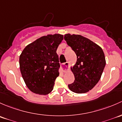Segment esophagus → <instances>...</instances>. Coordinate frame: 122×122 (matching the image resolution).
<instances>
[{
	"label": "esophagus",
	"instance_id": "34e87169",
	"mask_svg": "<svg viewBox=\"0 0 122 122\" xmlns=\"http://www.w3.org/2000/svg\"><path fill=\"white\" fill-rule=\"evenodd\" d=\"M61 69H62V71L63 72H65V71H67L69 69V63H64L62 65V66H61Z\"/></svg>",
	"mask_w": 122,
	"mask_h": 122
}]
</instances>
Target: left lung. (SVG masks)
Wrapping results in <instances>:
<instances>
[{
	"instance_id": "obj_1",
	"label": "left lung",
	"mask_w": 122,
	"mask_h": 122,
	"mask_svg": "<svg viewBox=\"0 0 122 122\" xmlns=\"http://www.w3.org/2000/svg\"><path fill=\"white\" fill-rule=\"evenodd\" d=\"M64 39L77 56L76 65L71 68L75 81L68 85L69 88L76 93L87 92L101 77L106 65L103 51L96 43L80 35L66 34Z\"/></svg>"
}]
</instances>
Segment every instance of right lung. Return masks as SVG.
<instances>
[{"mask_svg": "<svg viewBox=\"0 0 122 122\" xmlns=\"http://www.w3.org/2000/svg\"><path fill=\"white\" fill-rule=\"evenodd\" d=\"M63 39L59 34L43 36L27 45L21 53V74L32 92L45 95L53 89L61 66L56 51Z\"/></svg>", "mask_w": 122, "mask_h": 122, "instance_id": "obj_1", "label": "right lung"}]
</instances>
